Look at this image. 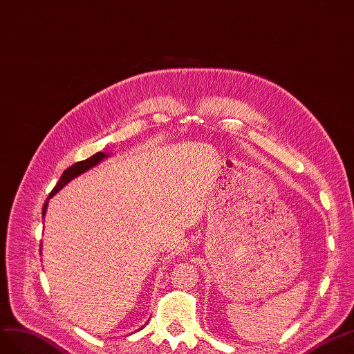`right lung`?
<instances>
[{"instance_id":"obj_1","label":"right lung","mask_w":354,"mask_h":354,"mask_svg":"<svg viewBox=\"0 0 354 354\" xmlns=\"http://www.w3.org/2000/svg\"><path fill=\"white\" fill-rule=\"evenodd\" d=\"M106 157H109V153H96L95 156L88 157L87 160L78 161V163H75V165H73L71 167H68V169L64 171V175L60 176L59 183L56 184V187L53 188L52 193H50V196L47 197L46 203H44V206H43V216L46 215V210H47L48 200L52 198V197L57 193L59 189H62V188L69 183V180H73L74 178H77V176L82 175V174H84V171H87L88 169H92V167H95L96 165H99L100 161H102V160H104V158H106Z\"/></svg>"}]
</instances>
